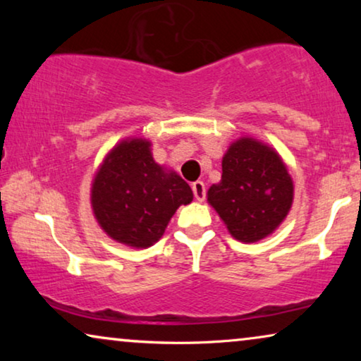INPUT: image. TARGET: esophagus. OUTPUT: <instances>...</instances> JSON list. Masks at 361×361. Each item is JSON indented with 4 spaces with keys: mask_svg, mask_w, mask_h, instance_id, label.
I'll list each match as a JSON object with an SVG mask.
<instances>
[{
    "mask_svg": "<svg viewBox=\"0 0 361 361\" xmlns=\"http://www.w3.org/2000/svg\"><path fill=\"white\" fill-rule=\"evenodd\" d=\"M192 190H194V197L197 202H204L205 200V195H207V190H205V184L202 180H197L192 184Z\"/></svg>",
    "mask_w": 361,
    "mask_h": 361,
    "instance_id": "obj_1",
    "label": "esophagus"
}]
</instances>
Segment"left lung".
Masks as SVG:
<instances>
[{"label": "left lung", "instance_id": "obj_1", "mask_svg": "<svg viewBox=\"0 0 361 361\" xmlns=\"http://www.w3.org/2000/svg\"><path fill=\"white\" fill-rule=\"evenodd\" d=\"M293 199L288 167L273 147L255 137L231 142L221 159V180L207 192L230 235L245 243L273 233L288 216Z\"/></svg>", "mask_w": 361, "mask_h": 361}]
</instances>
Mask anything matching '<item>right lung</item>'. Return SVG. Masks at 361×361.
Returning a JSON list of instances; mask_svg holds the SVG:
<instances>
[{
    "label": "right lung",
    "instance_id": "right-lung-1",
    "mask_svg": "<svg viewBox=\"0 0 361 361\" xmlns=\"http://www.w3.org/2000/svg\"><path fill=\"white\" fill-rule=\"evenodd\" d=\"M194 199L189 184L154 161L151 141L128 137L108 152L92 182V210L118 243L149 248L180 205Z\"/></svg>",
    "mask_w": 361,
    "mask_h": 361
}]
</instances>
